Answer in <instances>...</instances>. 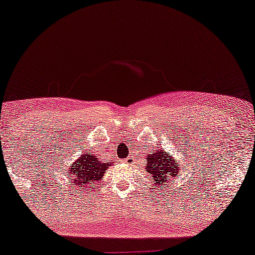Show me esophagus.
<instances>
[{"mask_svg": "<svg viewBox=\"0 0 255 255\" xmlns=\"http://www.w3.org/2000/svg\"><path fill=\"white\" fill-rule=\"evenodd\" d=\"M124 163H127V164L130 163V165H131V163H133V161H132V158H127V160H124Z\"/></svg>", "mask_w": 255, "mask_h": 255, "instance_id": "1", "label": "esophagus"}]
</instances>
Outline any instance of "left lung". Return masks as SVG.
<instances>
[{
  "instance_id": "8db88e82",
  "label": "left lung",
  "mask_w": 255,
  "mask_h": 255,
  "mask_svg": "<svg viewBox=\"0 0 255 255\" xmlns=\"http://www.w3.org/2000/svg\"><path fill=\"white\" fill-rule=\"evenodd\" d=\"M145 168L152 174V180L156 186L171 183V179L174 180L180 170L179 164L177 163V160H174L170 152L159 150V148L153 150L148 154Z\"/></svg>"
}]
</instances>
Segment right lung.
Segmentation results:
<instances>
[{
  "label": "right lung",
  "instance_id": "1",
  "mask_svg": "<svg viewBox=\"0 0 255 255\" xmlns=\"http://www.w3.org/2000/svg\"><path fill=\"white\" fill-rule=\"evenodd\" d=\"M111 165H114V161L110 160L108 163H103L99 160L98 156L88 152L85 154H81V157H78L72 163L65 173L71 180L72 185H76L79 190L82 188L92 190L98 184V181L103 179L105 171Z\"/></svg>",
  "mask_w": 255,
  "mask_h": 255
}]
</instances>
